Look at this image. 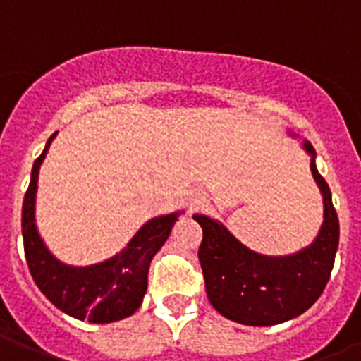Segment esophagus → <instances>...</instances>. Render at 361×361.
I'll return each instance as SVG.
<instances>
[{
    "label": "esophagus",
    "instance_id": "34e87169",
    "mask_svg": "<svg viewBox=\"0 0 361 361\" xmlns=\"http://www.w3.org/2000/svg\"><path fill=\"white\" fill-rule=\"evenodd\" d=\"M204 202H206V197H204V192L200 191H191L189 192V197H187V208H189V212H195V209L202 208Z\"/></svg>",
    "mask_w": 361,
    "mask_h": 361
}]
</instances>
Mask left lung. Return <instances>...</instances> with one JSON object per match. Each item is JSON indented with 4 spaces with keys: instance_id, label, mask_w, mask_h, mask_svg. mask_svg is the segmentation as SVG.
Here are the masks:
<instances>
[{
    "instance_id": "8db88e82",
    "label": "left lung",
    "mask_w": 361,
    "mask_h": 361,
    "mask_svg": "<svg viewBox=\"0 0 361 361\" xmlns=\"http://www.w3.org/2000/svg\"><path fill=\"white\" fill-rule=\"evenodd\" d=\"M288 135L298 138L294 133ZM300 146L311 157V174L324 204V221L307 247L269 257L243 245L219 219L192 215L204 232L198 258L209 303L238 324L274 326L296 319L319 300L330 279L339 247V219L330 187L317 170L314 147L309 140Z\"/></svg>"
}]
</instances>
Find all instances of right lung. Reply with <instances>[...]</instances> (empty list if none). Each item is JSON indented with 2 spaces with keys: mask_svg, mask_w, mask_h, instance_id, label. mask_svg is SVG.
<instances>
[{
  "mask_svg": "<svg viewBox=\"0 0 361 361\" xmlns=\"http://www.w3.org/2000/svg\"><path fill=\"white\" fill-rule=\"evenodd\" d=\"M58 130L48 138L31 169V181L22 206V238L25 260L39 290L73 319L93 324H109L127 319L142 305L147 290V271L152 258L169 240L172 226L183 214L157 215L138 228L129 243L114 257L90 266L61 262L39 234L35 219L39 169Z\"/></svg>",
  "mask_w": 361,
  "mask_h": 361,
  "instance_id": "add662e5",
  "label": "right lung"
}]
</instances>
